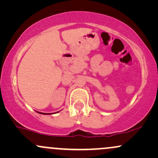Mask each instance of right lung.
I'll list each match as a JSON object with an SVG mask.
<instances>
[{"label": "right lung", "mask_w": 158, "mask_h": 158, "mask_svg": "<svg viewBox=\"0 0 158 158\" xmlns=\"http://www.w3.org/2000/svg\"><path fill=\"white\" fill-rule=\"evenodd\" d=\"M40 114H46V113H41V112H39Z\"/></svg>", "instance_id": "obj_1"}]
</instances>
